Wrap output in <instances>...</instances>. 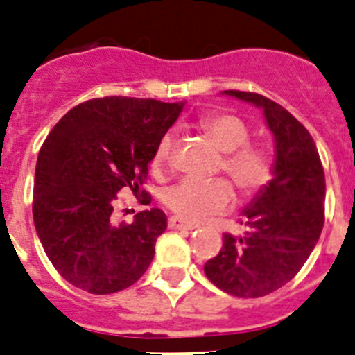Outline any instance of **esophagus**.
Returning <instances> with one entry per match:
<instances>
[{
    "label": "esophagus",
    "instance_id": "esophagus-1",
    "mask_svg": "<svg viewBox=\"0 0 355 355\" xmlns=\"http://www.w3.org/2000/svg\"><path fill=\"white\" fill-rule=\"evenodd\" d=\"M170 228L171 230H194L196 228V225L194 223H189L185 221V219H182V217H170Z\"/></svg>",
    "mask_w": 355,
    "mask_h": 355
}]
</instances>
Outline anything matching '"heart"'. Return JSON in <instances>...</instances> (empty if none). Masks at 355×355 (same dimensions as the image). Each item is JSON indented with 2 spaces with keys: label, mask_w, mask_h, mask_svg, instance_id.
Listing matches in <instances>:
<instances>
[{
  "label": "heart",
  "mask_w": 355,
  "mask_h": 355,
  "mask_svg": "<svg viewBox=\"0 0 355 355\" xmlns=\"http://www.w3.org/2000/svg\"><path fill=\"white\" fill-rule=\"evenodd\" d=\"M198 127L223 152L219 171H225L241 196H257L270 184L274 177L272 152L260 143H249L251 129L242 118L217 111L201 116ZM171 146L173 136H162L152 155V168L155 171L164 170L170 161ZM232 185L219 177L210 180L182 178L164 193L166 207L182 219H200L207 214L223 212L232 205Z\"/></svg>",
  "instance_id": "1"
}]
</instances>
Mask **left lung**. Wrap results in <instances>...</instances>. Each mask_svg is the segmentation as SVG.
<instances>
[{"label": "left lung", "mask_w": 355, "mask_h": 355, "mask_svg": "<svg viewBox=\"0 0 355 355\" xmlns=\"http://www.w3.org/2000/svg\"><path fill=\"white\" fill-rule=\"evenodd\" d=\"M226 95L261 107L276 141L274 178L242 210L245 233L223 235L219 254L205 263L217 288L235 297H263L286 285L306 263L324 228L325 175L311 134L295 116L253 92Z\"/></svg>", "instance_id": "1"}]
</instances>
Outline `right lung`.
Segmentation results:
<instances>
[{"label":"right lung","mask_w":355,"mask_h":355,"mask_svg":"<svg viewBox=\"0 0 355 355\" xmlns=\"http://www.w3.org/2000/svg\"><path fill=\"white\" fill-rule=\"evenodd\" d=\"M184 104L155 98L102 97L78 104L60 120L38 152L33 221L60 276L85 292L106 295L145 274L166 230L159 209L114 221L122 189L141 205L148 164Z\"/></svg>","instance_id":"add662e5"}]
</instances>
